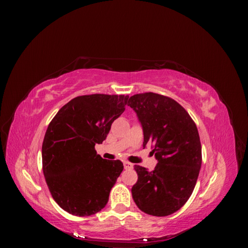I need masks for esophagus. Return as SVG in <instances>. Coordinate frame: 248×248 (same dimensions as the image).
<instances>
[{"label":"esophagus","mask_w":248,"mask_h":248,"mask_svg":"<svg viewBox=\"0 0 248 248\" xmlns=\"http://www.w3.org/2000/svg\"><path fill=\"white\" fill-rule=\"evenodd\" d=\"M124 169L125 170H131L133 167H132V164L130 163V162H127V161H124Z\"/></svg>","instance_id":"34e87169"}]
</instances>
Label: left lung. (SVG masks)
Segmentation results:
<instances>
[{
  "instance_id": "1",
  "label": "left lung",
  "mask_w": 248,
  "mask_h": 248,
  "mask_svg": "<svg viewBox=\"0 0 248 248\" xmlns=\"http://www.w3.org/2000/svg\"><path fill=\"white\" fill-rule=\"evenodd\" d=\"M144 130V148L152 144L158 163L152 171L134 166L138 182L134 202L142 212L168 216L183 207L196 186L202 166V146L196 123L185 108L168 96L152 92L128 100Z\"/></svg>"
}]
</instances>
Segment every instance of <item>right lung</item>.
<instances>
[{
  "mask_svg": "<svg viewBox=\"0 0 248 248\" xmlns=\"http://www.w3.org/2000/svg\"><path fill=\"white\" fill-rule=\"evenodd\" d=\"M128 96H78L51 120L42 144V170L57 204L76 216L106 207L111 187L124 167L97 154L112 122L125 110Z\"/></svg>",
  "mask_w": 248,
  "mask_h": 248,
  "instance_id": "1",
  "label": "right lung"
}]
</instances>
